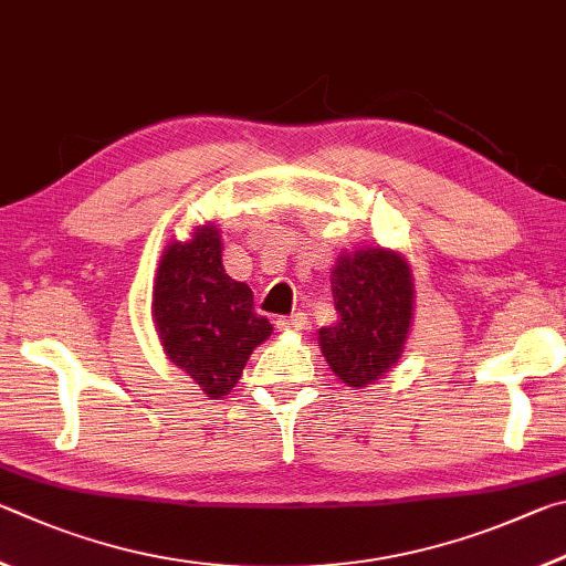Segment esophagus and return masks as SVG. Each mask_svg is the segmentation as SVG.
<instances>
[{
    "mask_svg": "<svg viewBox=\"0 0 566 566\" xmlns=\"http://www.w3.org/2000/svg\"><path fill=\"white\" fill-rule=\"evenodd\" d=\"M275 325L281 331H305V328H308V315H305V313L283 315V318L275 321Z\"/></svg>",
    "mask_w": 566,
    "mask_h": 566,
    "instance_id": "1",
    "label": "esophagus"
}]
</instances>
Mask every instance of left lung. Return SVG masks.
Instances as JSON below:
<instances>
[{
  "instance_id": "obj_1",
  "label": "left lung",
  "mask_w": 566,
  "mask_h": 566,
  "mask_svg": "<svg viewBox=\"0 0 566 566\" xmlns=\"http://www.w3.org/2000/svg\"><path fill=\"white\" fill-rule=\"evenodd\" d=\"M338 321L318 343L335 378L363 390L398 365L412 328L415 283L408 258L382 245L340 253L331 271Z\"/></svg>"
}]
</instances>
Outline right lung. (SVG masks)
I'll list each match as a JSON object with an SVG mask.
<instances>
[{
	"mask_svg": "<svg viewBox=\"0 0 566 566\" xmlns=\"http://www.w3.org/2000/svg\"><path fill=\"white\" fill-rule=\"evenodd\" d=\"M151 318L168 363L211 400L235 388L251 353L273 333L253 311V291L226 273L221 231L211 221L164 248Z\"/></svg>",
	"mask_w": 566,
	"mask_h": 566,
	"instance_id": "obj_1",
	"label": "right lung"
}]
</instances>
